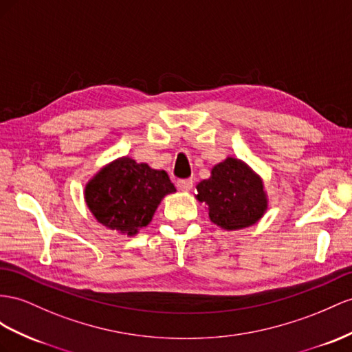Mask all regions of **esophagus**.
I'll list each match as a JSON object with an SVG mask.
<instances>
[{
    "label": "esophagus",
    "mask_w": 352,
    "mask_h": 352,
    "mask_svg": "<svg viewBox=\"0 0 352 352\" xmlns=\"http://www.w3.org/2000/svg\"><path fill=\"white\" fill-rule=\"evenodd\" d=\"M177 187L179 188V190L188 192V190H190V188L193 187V179H192V178H182V179H178V182H177Z\"/></svg>",
    "instance_id": "obj_1"
}]
</instances>
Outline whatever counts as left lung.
<instances>
[{
    "instance_id": "left-lung-1",
    "label": "left lung",
    "mask_w": 352,
    "mask_h": 352,
    "mask_svg": "<svg viewBox=\"0 0 352 352\" xmlns=\"http://www.w3.org/2000/svg\"><path fill=\"white\" fill-rule=\"evenodd\" d=\"M197 199L205 202L212 223L229 230L248 228L262 217L266 197L260 178L244 162L228 157L197 184Z\"/></svg>"
}]
</instances>
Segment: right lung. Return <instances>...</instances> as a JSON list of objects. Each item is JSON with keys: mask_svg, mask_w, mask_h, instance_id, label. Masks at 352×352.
<instances>
[{"mask_svg": "<svg viewBox=\"0 0 352 352\" xmlns=\"http://www.w3.org/2000/svg\"><path fill=\"white\" fill-rule=\"evenodd\" d=\"M173 192L175 187L165 170L122 157L90 179L86 204L104 226L135 235L151 221L162 197Z\"/></svg>", "mask_w": 352, "mask_h": 352, "instance_id": "right-lung-1", "label": "right lung"}]
</instances>
